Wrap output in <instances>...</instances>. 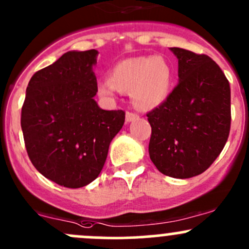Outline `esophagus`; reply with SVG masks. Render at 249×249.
<instances>
[{"instance_id":"obj_1","label":"esophagus","mask_w":249,"mask_h":249,"mask_svg":"<svg viewBox=\"0 0 249 249\" xmlns=\"http://www.w3.org/2000/svg\"><path fill=\"white\" fill-rule=\"evenodd\" d=\"M136 119H138V115L132 113V111H127V113H125V122H132Z\"/></svg>"}]
</instances>
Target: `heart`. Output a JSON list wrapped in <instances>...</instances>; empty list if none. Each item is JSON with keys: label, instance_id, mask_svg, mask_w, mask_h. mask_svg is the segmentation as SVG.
I'll list each match as a JSON object with an SVG mask.
<instances>
[{"label": "heart", "instance_id": "b5f03b06", "mask_svg": "<svg viewBox=\"0 0 249 249\" xmlns=\"http://www.w3.org/2000/svg\"><path fill=\"white\" fill-rule=\"evenodd\" d=\"M172 69L161 57L128 58L114 66L109 81L98 83L101 97L113 100L119 91H130L136 108L153 109L166 100L172 84Z\"/></svg>", "mask_w": 249, "mask_h": 249}]
</instances>
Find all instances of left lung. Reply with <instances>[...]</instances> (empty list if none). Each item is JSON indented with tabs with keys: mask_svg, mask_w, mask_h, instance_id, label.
<instances>
[{
	"mask_svg": "<svg viewBox=\"0 0 249 249\" xmlns=\"http://www.w3.org/2000/svg\"><path fill=\"white\" fill-rule=\"evenodd\" d=\"M178 59V84L147 113L152 127L149 158L162 175L191 178L204 172L231 132V87L207 54L171 47Z\"/></svg>",
	"mask_w": 249,
	"mask_h": 249,
	"instance_id": "obj_1",
	"label": "left lung"
}]
</instances>
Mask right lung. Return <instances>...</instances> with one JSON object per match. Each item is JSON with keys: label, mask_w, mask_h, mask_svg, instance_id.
Here are the masks:
<instances>
[{"label": "right lung", "mask_w": 249, "mask_h": 249, "mask_svg": "<svg viewBox=\"0 0 249 249\" xmlns=\"http://www.w3.org/2000/svg\"><path fill=\"white\" fill-rule=\"evenodd\" d=\"M96 50L70 51L32 76L21 110L29 159L44 177L65 188L88 185L101 173L124 110H103L93 97Z\"/></svg>", "instance_id": "1"}]
</instances>
